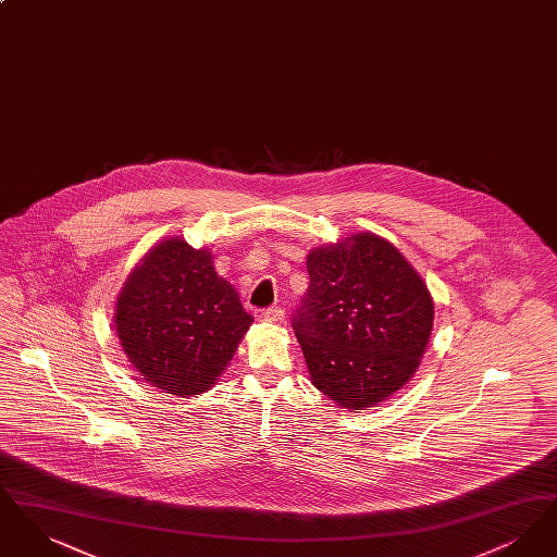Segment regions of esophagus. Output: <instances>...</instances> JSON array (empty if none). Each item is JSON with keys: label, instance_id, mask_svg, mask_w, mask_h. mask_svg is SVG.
I'll use <instances>...</instances> for the list:
<instances>
[{"label": "esophagus", "instance_id": "1", "mask_svg": "<svg viewBox=\"0 0 557 557\" xmlns=\"http://www.w3.org/2000/svg\"><path fill=\"white\" fill-rule=\"evenodd\" d=\"M284 318H286V313H284L282 307H269V309H263V313H261L263 321H267V323H275V325L284 323Z\"/></svg>", "mask_w": 557, "mask_h": 557}]
</instances>
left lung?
Instances as JSON below:
<instances>
[{"label":"left lung","mask_w":557,"mask_h":557,"mask_svg":"<svg viewBox=\"0 0 557 557\" xmlns=\"http://www.w3.org/2000/svg\"><path fill=\"white\" fill-rule=\"evenodd\" d=\"M309 290L292 327L315 388L346 409L397 393L424 355L434 302L418 271L373 234L307 257Z\"/></svg>","instance_id":"left-lung-1"}]
</instances>
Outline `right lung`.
I'll list each match as a JSON object with an SVG mask.
<instances>
[{
  "label": "right lung",
  "instance_id": "obj_1",
  "mask_svg": "<svg viewBox=\"0 0 557 557\" xmlns=\"http://www.w3.org/2000/svg\"><path fill=\"white\" fill-rule=\"evenodd\" d=\"M252 321L211 252L182 238L154 246L116 300V334L133 368L177 397L211 388Z\"/></svg>",
  "mask_w": 557,
  "mask_h": 557
}]
</instances>
